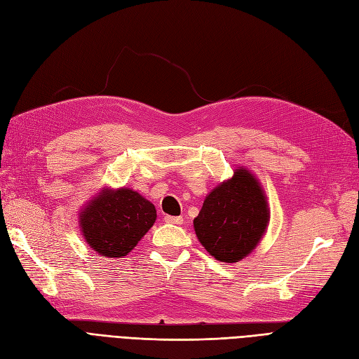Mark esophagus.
I'll list each match as a JSON object with an SVG mask.
<instances>
[{"label": "esophagus", "mask_w": 359, "mask_h": 359, "mask_svg": "<svg viewBox=\"0 0 359 359\" xmlns=\"http://www.w3.org/2000/svg\"><path fill=\"white\" fill-rule=\"evenodd\" d=\"M164 220H166L168 224H173V225H181L184 222L181 216H164Z\"/></svg>", "instance_id": "1"}]
</instances>
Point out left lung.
<instances>
[{
  "mask_svg": "<svg viewBox=\"0 0 359 359\" xmlns=\"http://www.w3.org/2000/svg\"><path fill=\"white\" fill-rule=\"evenodd\" d=\"M267 222L269 208L259 182L248 170L237 169L205 198L193 225L212 257L237 263L255 249Z\"/></svg>",
  "mask_w": 359,
  "mask_h": 359,
  "instance_id": "8db88e82",
  "label": "left lung"
}]
</instances>
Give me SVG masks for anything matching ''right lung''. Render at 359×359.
<instances>
[{
  "label": "right lung",
  "instance_id": "add662e5",
  "mask_svg": "<svg viewBox=\"0 0 359 359\" xmlns=\"http://www.w3.org/2000/svg\"><path fill=\"white\" fill-rule=\"evenodd\" d=\"M157 219L156 207L137 191L105 190L81 212L83 236L102 257L122 258L134 249Z\"/></svg>",
  "mask_w": 359,
  "mask_h": 359
}]
</instances>
